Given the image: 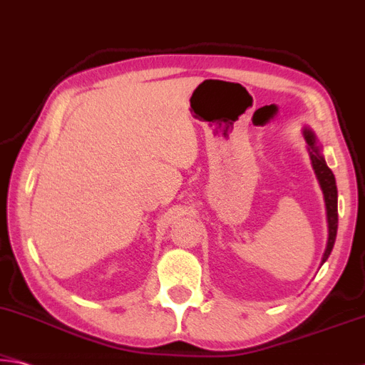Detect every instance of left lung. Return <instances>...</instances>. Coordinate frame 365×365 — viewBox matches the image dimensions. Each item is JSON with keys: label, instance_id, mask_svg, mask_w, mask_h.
<instances>
[{"label": "left lung", "instance_id": "left-lung-1", "mask_svg": "<svg viewBox=\"0 0 365 365\" xmlns=\"http://www.w3.org/2000/svg\"><path fill=\"white\" fill-rule=\"evenodd\" d=\"M305 141L309 144V153L312 159V165L317 173L318 182L323 190V196H325V205H327V216H328V244L327 250L323 253L322 263L327 262L329 253L333 250L334 240H336V230H338V190H336V180L329 167L327 165L325 159L320 153V146H317L315 135L310 130L304 131Z\"/></svg>", "mask_w": 365, "mask_h": 365}]
</instances>
